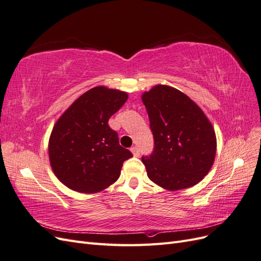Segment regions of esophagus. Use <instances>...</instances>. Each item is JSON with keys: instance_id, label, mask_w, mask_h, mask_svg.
Listing matches in <instances>:
<instances>
[{"instance_id": "34e87169", "label": "esophagus", "mask_w": 261, "mask_h": 261, "mask_svg": "<svg viewBox=\"0 0 261 261\" xmlns=\"http://www.w3.org/2000/svg\"><path fill=\"white\" fill-rule=\"evenodd\" d=\"M130 151L133 152L134 156H138V155L140 154V151H139V149H138L137 147H133V148L130 149Z\"/></svg>"}]
</instances>
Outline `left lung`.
<instances>
[{"label":"left lung","mask_w":261,"mask_h":261,"mask_svg":"<svg viewBox=\"0 0 261 261\" xmlns=\"http://www.w3.org/2000/svg\"><path fill=\"white\" fill-rule=\"evenodd\" d=\"M154 147L144 155L148 177L169 191L196 185L215 161L217 139L202 110L185 93L158 85L143 96Z\"/></svg>","instance_id":"obj_1"}]
</instances>
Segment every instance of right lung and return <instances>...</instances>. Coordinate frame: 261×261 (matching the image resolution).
I'll use <instances>...</instances> for the list:
<instances>
[{"label": "right lung", "instance_id": "1", "mask_svg": "<svg viewBox=\"0 0 261 261\" xmlns=\"http://www.w3.org/2000/svg\"><path fill=\"white\" fill-rule=\"evenodd\" d=\"M127 93L99 86L74 101L55 123L49 140L54 174L73 191L92 194L120 177L133 156L118 143L108 122L127 100Z\"/></svg>", "mask_w": 261, "mask_h": 261}]
</instances>
